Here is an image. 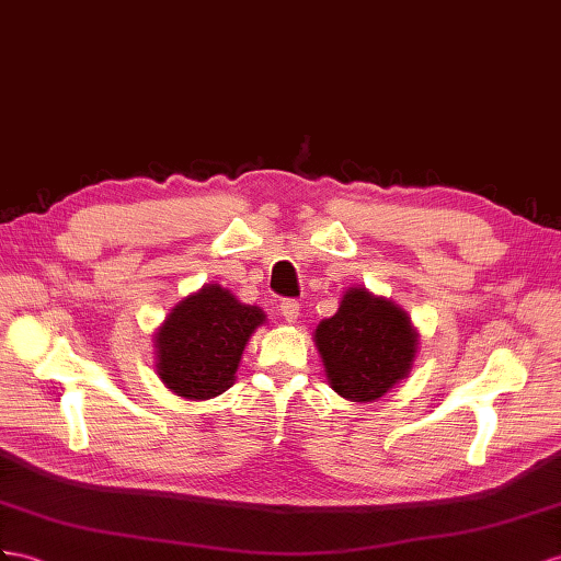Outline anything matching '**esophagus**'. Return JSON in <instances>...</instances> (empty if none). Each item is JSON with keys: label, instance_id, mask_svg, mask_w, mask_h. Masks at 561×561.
Wrapping results in <instances>:
<instances>
[{"label": "esophagus", "instance_id": "34e87169", "mask_svg": "<svg viewBox=\"0 0 561 561\" xmlns=\"http://www.w3.org/2000/svg\"><path fill=\"white\" fill-rule=\"evenodd\" d=\"M279 310H282V318L289 322V324H294L298 320V314H300V308H298L296 300H284V304L279 306Z\"/></svg>", "mask_w": 561, "mask_h": 561}]
</instances>
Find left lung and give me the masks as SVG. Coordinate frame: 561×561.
I'll return each mask as SVG.
<instances>
[{
	"mask_svg": "<svg viewBox=\"0 0 561 561\" xmlns=\"http://www.w3.org/2000/svg\"><path fill=\"white\" fill-rule=\"evenodd\" d=\"M329 386L351 403H375L410 377L420 334L391 298L348 286L339 310L312 332Z\"/></svg>",
	"mask_w": 561,
	"mask_h": 561,
	"instance_id": "8db88e82",
	"label": "left lung"
}]
</instances>
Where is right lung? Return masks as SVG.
Wrapping results in <instances>:
<instances>
[{
	"label": "right lung",
	"instance_id": "add662e5",
	"mask_svg": "<svg viewBox=\"0 0 561 561\" xmlns=\"http://www.w3.org/2000/svg\"><path fill=\"white\" fill-rule=\"evenodd\" d=\"M265 312L220 284L184 296L153 332V367L165 389L186 400L225 393L237 379L243 348Z\"/></svg>",
	"mask_w": 561,
	"mask_h": 561
}]
</instances>
